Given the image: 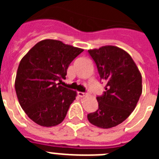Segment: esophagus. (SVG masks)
Wrapping results in <instances>:
<instances>
[{
  "mask_svg": "<svg viewBox=\"0 0 159 159\" xmlns=\"http://www.w3.org/2000/svg\"><path fill=\"white\" fill-rule=\"evenodd\" d=\"M78 95H79V96H80V97H84V96H86L87 93H85V92H78Z\"/></svg>",
  "mask_w": 159,
  "mask_h": 159,
  "instance_id": "34e87169",
  "label": "esophagus"
}]
</instances>
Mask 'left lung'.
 Segmentation results:
<instances>
[{
	"label": "left lung",
	"instance_id": "1",
	"mask_svg": "<svg viewBox=\"0 0 159 159\" xmlns=\"http://www.w3.org/2000/svg\"><path fill=\"white\" fill-rule=\"evenodd\" d=\"M105 92L97 96L99 108L88 115V121L99 128L107 129L123 123L134 110L143 92L142 75L130 55L116 46L90 49Z\"/></svg>",
	"mask_w": 159,
	"mask_h": 159
}]
</instances>
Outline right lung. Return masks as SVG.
Masks as SVG:
<instances>
[{"instance_id": "add662e5", "label": "right lung", "mask_w": 159, "mask_h": 159, "mask_svg": "<svg viewBox=\"0 0 159 159\" xmlns=\"http://www.w3.org/2000/svg\"><path fill=\"white\" fill-rule=\"evenodd\" d=\"M84 49L56 40L38 42L21 59L15 80L20 105L42 127L62 123L76 92L60 86L68 66Z\"/></svg>"}]
</instances>
